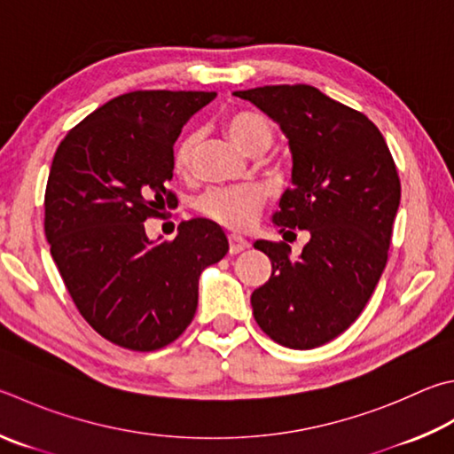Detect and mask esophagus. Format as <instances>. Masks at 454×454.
<instances>
[{"label": "esophagus", "instance_id": "obj_1", "mask_svg": "<svg viewBox=\"0 0 454 454\" xmlns=\"http://www.w3.org/2000/svg\"><path fill=\"white\" fill-rule=\"evenodd\" d=\"M228 244H230V254H240V252H244L246 248H248V242L244 240V238H240V236H228Z\"/></svg>", "mask_w": 454, "mask_h": 454}]
</instances>
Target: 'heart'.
<instances>
[{
  "label": "heart",
  "mask_w": 454,
  "mask_h": 454,
  "mask_svg": "<svg viewBox=\"0 0 454 454\" xmlns=\"http://www.w3.org/2000/svg\"><path fill=\"white\" fill-rule=\"evenodd\" d=\"M224 129L228 137L248 154L255 151H268V146L274 141V130H271L268 119L254 111L232 113L224 121ZM196 146H199V135L196 133H186L178 141L172 162H175V168L180 175L191 170ZM263 204H266V191L255 184H244L210 188L196 200V210L228 230H248L258 220Z\"/></svg>",
  "instance_id": "b5f03b06"
}]
</instances>
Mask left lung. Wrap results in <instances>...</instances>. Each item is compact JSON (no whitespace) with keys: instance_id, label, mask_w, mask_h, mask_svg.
Masks as SVG:
<instances>
[{"instance_id":"obj_1","label":"left lung","mask_w":454,"mask_h":454,"mask_svg":"<svg viewBox=\"0 0 454 454\" xmlns=\"http://www.w3.org/2000/svg\"><path fill=\"white\" fill-rule=\"evenodd\" d=\"M276 121L292 153V186L271 216L309 230L298 258L284 242L258 240L271 276L252 294L258 325L290 349L319 348L364 311L381 278L401 183L383 135L364 113L309 85L234 90Z\"/></svg>"}]
</instances>
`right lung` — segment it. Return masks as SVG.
<instances>
[{"mask_svg":"<svg viewBox=\"0 0 454 454\" xmlns=\"http://www.w3.org/2000/svg\"><path fill=\"white\" fill-rule=\"evenodd\" d=\"M208 90H133L71 129L53 156L45 236L65 286L105 340L154 351L191 325L199 278L228 252L216 222L194 218L172 242L148 240L145 220L175 206L167 191L186 121Z\"/></svg>","mask_w":454,"mask_h":454,"instance_id":"right-lung-1","label":"right lung"}]
</instances>
